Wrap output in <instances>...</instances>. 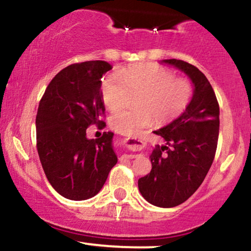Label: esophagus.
<instances>
[{"label":"esophagus","instance_id":"34e87169","mask_svg":"<svg viewBox=\"0 0 251 251\" xmlns=\"http://www.w3.org/2000/svg\"><path fill=\"white\" fill-rule=\"evenodd\" d=\"M124 155H125V157L126 158H128V159H133V158H135V154H124Z\"/></svg>","mask_w":251,"mask_h":251}]
</instances>
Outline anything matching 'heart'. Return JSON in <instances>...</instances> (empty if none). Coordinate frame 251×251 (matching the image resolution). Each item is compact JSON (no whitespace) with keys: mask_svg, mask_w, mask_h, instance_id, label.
I'll use <instances>...</instances> for the list:
<instances>
[{"mask_svg":"<svg viewBox=\"0 0 251 251\" xmlns=\"http://www.w3.org/2000/svg\"><path fill=\"white\" fill-rule=\"evenodd\" d=\"M192 85L186 79L157 65H135L105 77L101 85L103 103L117 109L127 101L129 93L139 94L137 109H122L109 119L118 133L133 137L153 123L165 125L183 114L192 99Z\"/></svg>","mask_w":251,"mask_h":251,"instance_id":"1","label":"heart"}]
</instances>
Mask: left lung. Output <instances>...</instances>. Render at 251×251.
<instances>
[{
  "label": "left lung",
  "instance_id": "8db88e82",
  "mask_svg": "<svg viewBox=\"0 0 251 251\" xmlns=\"http://www.w3.org/2000/svg\"><path fill=\"white\" fill-rule=\"evenodd\" d=\"M160 63L188 75L194 93L181 116L154 131L166 145L152 150V170L139 178L138 188L149 203L174 208L195 194L211 168L220 132V106L209 80L197 67L176 59Z\"/></svg>",
  "mask_w": 251,
  "mask_h": 251
}]
</instances>
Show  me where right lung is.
<instances>
[{
	"label": "right lung",
	"instance_id": "1",
	"mask_svg": "<svg viewBox=\"0 0 251 251\" xmlns=\"http://www.w3.org/2000/svg\"><path fill=\"white\" fill-rule=\"evenodd\" d=\"M97 60L63 68L46 88L36 114V143L40 162L54 190L72 201L94 197L116 165L113 132L99 139L86 135L92 124L106 126L101 77L111 71Z\"/></svg>",
	"mask_w": 251,
	"mask_h": 251
}]
</instances>
